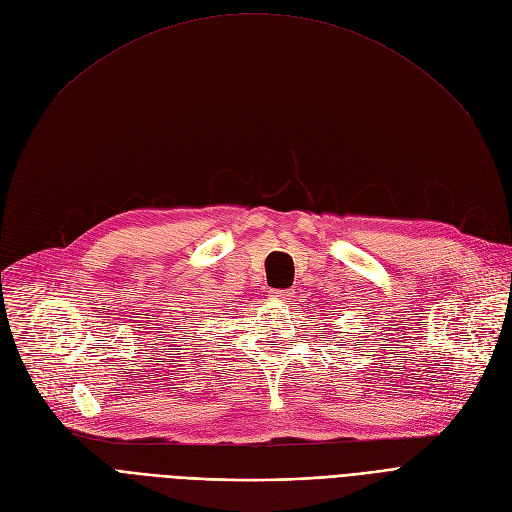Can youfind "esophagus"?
Wrapping results in <instances>:
<instances>
[{
  "label": "esophagus",
  "instance_id": "esophagus-1",
  "mask_svg": "<svg viewBox=\"0 0 512 512\" xmlns=\"http://www.w3.org/2000/svg\"><path fill=\"white\" fill-rule=\"evenodd\" d=\"M269 296L271 298H288V296H292V292L290 290H271Z\"/></svg>",
  "mask_w": 512,
  "mask_h": 512
}]
</instances>
